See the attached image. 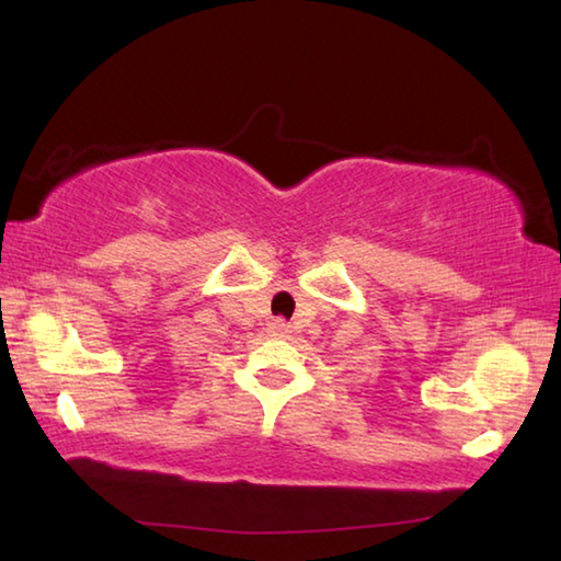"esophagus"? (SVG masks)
<instances>
[{"label": "esophagus", "instance_id": "1", "mask_svg": "<svg viewBox=\"0 0 561 561\" xmlns=\"http://www.w3.org/2000/svg\"><path fill=\"white\" fill-rule=\"evenodd\" d=\"M270 331H272L274 336H284V334H287V324H284L282 319H274L272 324H270Z\"/></svg>", "mask_w": 561, "mask_h": 561}]
</instances>
